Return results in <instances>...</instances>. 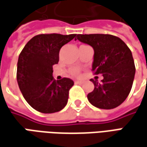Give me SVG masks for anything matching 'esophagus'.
<instances>
[{
  "label": "esophagus",
  "instance_id": "1",
  "mask_svg": "<svg viewBox=\"0 0 147 147\" xmlns=\"http://www.w3.org/2000/svg\"><path fill=\"white\" fill-rule=\"evenodd\" d=\"M75 83L77 84H83V81H81V80H76V81H75Z\"/></svg>",
  "mask_w": 147,
  "mask_h": 147
}]
</instances>
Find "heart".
Listing matches in <instances>:
<instances>
[{
    "instance_id": "1",
    "label": "heart",
    "mask_w": 147,
    "mask_h": 147,
    "mask_svg": "<svg viewBox=\"0 0 147 147\" xmlns=\"http://www.w3.org/2000/svg\"><path fill=\"white\" fill-rule=\"evenodd\" d=\"M70 73L74 76H79L80 74V70L77 68V67H73V68L70 70Z\"/></svg>"
}]
</instances>
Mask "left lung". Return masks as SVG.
<instances>
[{"label":"left lung","instance_id":"1","mask_svg":"<svg viewBox=\"0 0 147 147\" xmlns=\"http://www.w3.org/2000/svg\"><path fill=\"white\" fill-rule=\"evenodd\" d=\"M90 45L94 50L92 71L102 74L100 83L91 80L94 89L88 94L95 107L111 109L119 106L130 92L135 75L132 53L118 37L111 34H77L75 40Z\"/></svg>","mask_w":147,"mask_h":147}]
</instances>
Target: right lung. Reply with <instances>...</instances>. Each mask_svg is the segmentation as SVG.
Here are the masks:
<instances>
[{"mask_svg": "<svg viewBox=\"0 0 147 147\" xmlns=\"http://www.w3.org/2000/svg\"><path fill=\"white\" fill-rule=\"evenodd\" d=\"M76 34H38L33 37L20 53L17 80L25 100L35 110L53 113L65 107L74 82L69 78L55 80L53 65L59 62L63 45Z\"/></svg>", "mask_w": 147, "mask_h": 147, "instance_id": "obj_1", "label": "right lung"}]
</instances>
